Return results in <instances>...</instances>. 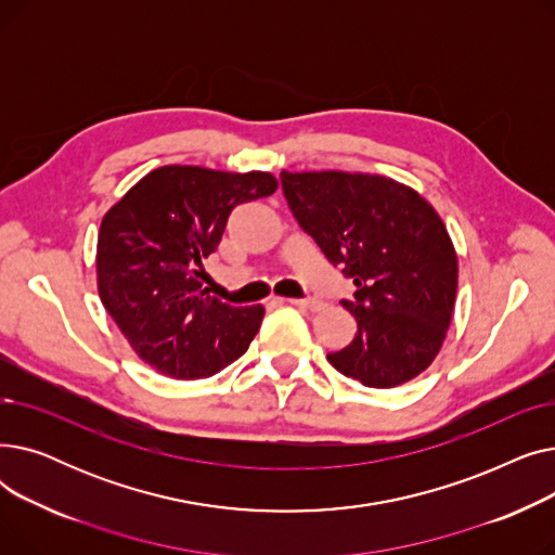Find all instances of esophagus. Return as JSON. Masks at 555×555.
I'll return each instance as SVG.
<instances>
[{"mask_svg":"<svg viewBox=\"0 0 555 555\" xmlns=\"http://www.w3.org/2000/svg\"><path fill=\"white\" fill-rule=\"evenodd\" d=\"M287 304L297 306L301 310H310V312H317V310L324 308V301H319V299H287Z\"/></svg>","mask_w":555,"mask_h":555,"instance_id":"34e87169","label":"esophagus"}]
</instances>
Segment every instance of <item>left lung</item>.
<instances>
[{
    "instance_id": "left-lung-1",
    "label": "left lung",
    "mask_w": 555,
    "mask_h": 555,
    "mask_svg": "<svg viewBox=\"0 0 555 555\" xmlns=\"http://www.w3.org/2000/svg\"><path fill=\"white\" fill-rule=\"evenodd\" d=\"M299 224L356 283L353 341L328 362L364 387L391 389L439 356L454 314L459 258L431 204L385 175L281 172Z\"/></svg>"
}]
</instances>
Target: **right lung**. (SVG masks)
I'll return each mask as SVG.
<instances>
[{
    "mask_svg": "<svg viewBox=\"0 0 555 555\" xmlns=\"http://www.w3.org/2000/svg\"><path fill=\"white\" fill-rule=\"evenodd\" d=\"M276 189L272 172L172 164L143 175L103 216L96 243L101 304L157 373L197 380L249 348L266 308L209 297L202 260L216 251L233 207Z\"/></svg>",
    "mask_w": 555,
    "mask_h": 555,
    "instance_id": "right-lung-1",
    "label": "right lung"
}]
</instances>
